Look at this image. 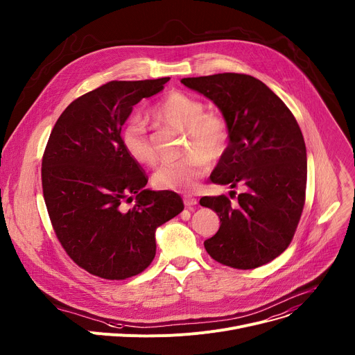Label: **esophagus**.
Wrapping results in <instances>:
<instances>
[{"label": "esophagus", "instance_id": "obj_1", "mask_svg": "<svg viewBox=\"0 0 355 355\" xmlns=\"http://www.w3.org/2000/svg\"><path fill=\"white\" fill-rule=\"evenodd\" d=\"M184 204H185V207H193V205H196L198 201H197V198L194 197V196H190V194H185L184 196Z\"/></svg>", "mask_w": 355, "mask_h": 355}]
</instances>
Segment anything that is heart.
I'll use <instances>...</instances> for the list:
<instances>
[{
	"mask_svg": "<svg viewBox=\"0 0 355 355\" xmlns=\"http://www.w3.org/2000/svg\"><path fill=\"white\" fill-rule=\"evenodd\" d=\"M154 120L178 130H185L187 143L184 158L165 162L153 175V184L164 191H190L207 174L209 161L220 159L230 144V124L217 111H205L204 104L181 91L165 96L153 110ZM127 155L138 164L153 165L157 151L146 124L130 120L120 134Z\"/></svg>",
	"mask_w": 355,
	"mask_h": 355,
	"instance_id": "obj_1",
	"label": "heart"
}]
</instances>
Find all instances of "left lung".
<instances>
[{"mask_svg":"<svg viewBox=\"0 0 355 355\" xmlns=\"http://www.w3.org/2000/svg\"><path fill=\"white\" fill-rule=\"evenodd\" d=\"M181 83L214 101L230 124V144L211 181L245 188L235 205L227 196L200 200L221 221L204 247L223 266L261 267L287 250L302 214L306 151L300 125L282 100L251 76L224 73Z\"/></svg>","mask_w":355,"mask_h":355,"instance_id":"obj_1","label":"left lung"}]
</instances>
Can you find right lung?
<instances>
[{"label":"right lung","mask_w":355,"mask_h":355,"mask_svg":"<svg viewBox=\"0 0 355 355\" xmlns=\"http://www.w3.org/2000/svg\"><path fill=\"white\" fill-rule=\"evenodd\" d=\"M168 80L111 81L84 94L62 111L45 146L41 182L51 225L67 255L96 277L143 272L155 257L157 227L184 209L177 193L144 190L148 177L120 139L132 107Z\"/></svg>","instance_id":"obj_1"}]
</instances>
